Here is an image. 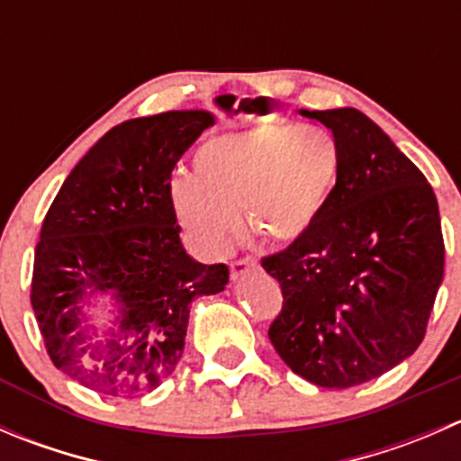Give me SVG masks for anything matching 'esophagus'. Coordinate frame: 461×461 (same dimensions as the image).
I'll return each instance as SVG.
<instances>
[{
	"instance_id": "34e87169",
	"label": "esophagus",
	"mask_w": 461,
	"mask_h": 461,
	"mask_svg": "<svg viewBox=\"0 0 461 461\" xmlns=\"http://www.w3.org/2000/svg\"><path fill=\"white\" fill-rule=\"evenodd\" d=\"M252 269H257V263L249 258H243V260H234V263L230 265V272H231V278H240L245 276L248 272H252Z\"/></svg>"
}]
</instances>
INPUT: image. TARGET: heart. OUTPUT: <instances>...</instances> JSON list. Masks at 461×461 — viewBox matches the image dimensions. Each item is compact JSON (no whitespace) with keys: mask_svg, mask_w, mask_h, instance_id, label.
<instances>
[{"mask_svg":"<svg viewBox=\"0 0 461 461\" xmlns=\"http://www.w3.org/2000/svg\"><path fill=\"white\" fill-rule=\"evenodd\" d=\"M341 169L337 140L321 127L265 122L216 136L194 153L192 176L171 183L174 213L207 257L240 234V209L272 245L303 239L328 207Z\"/></svg>","mask_w":461,"mask_h":461,"instance_id":"b5f03b06","label":"heart"}]
</instances>
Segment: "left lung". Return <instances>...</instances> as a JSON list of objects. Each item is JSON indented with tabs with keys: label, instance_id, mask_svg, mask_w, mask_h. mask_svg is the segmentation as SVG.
<instances>
[{
	"label": "left lung",
	"instance_id": "obj_1",
	"mask_svg": "<svg viewBox=\"0 0 461 461\" xmlns=\"http://www.w3.org/2000/svg\"><path fill=\"white\" fill-rule=\"evenodd\" d=\"M337 140L341 169L314 230L263 258L283 310L269 341L292 373L352 388L420 348L444 278L437 198L379 124L343 106L299 111Z\"/></svg>",
	"mask_w": 461,
	"mask_h": 461
}]
</instances>
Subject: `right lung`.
Masks as SVG:
<instances>
[{"label":"right lung","mask_w":461,"mask_h":461,"mask_svg":"<svg viewBox=\"0 0 461 461\" xmlns=\"http://www.w3.org/2000/svg\"><path fill=\"white\" fill-rule=\"evenodd\" d=\"M213 124L212 111L124 120L73 167L35 248L31 303L55 368L106 397L151 393L185 350L189 308L218 294L227 265L194 260L180 240L171 171ZM106 298L114 317L91 324Z\"/></svg>","instance_id":"1"}]
</instances>
